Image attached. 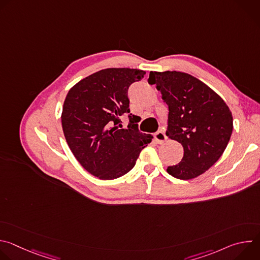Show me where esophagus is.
<instances>
[{"instance_id":"esophagus-1","label":"esophagus","mask_w":260,"mask_h":260,"mask_svg":"<svg viewBox=\"0 0 260 260\" xmlns=\"http://www.w3.org/2000/svg\"><path fill=\"white\" fill-rule=\"evenodd\" d=\"M155 140H156V142L158 143V144H162L166 140H167V136H166V134H165V132L164 131H158L156 134H155Z\"/></svg>"}]
</instances>
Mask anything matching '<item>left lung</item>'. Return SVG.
Instances as JSON below:
<instances>
[{"label": "left lung", "instance_id": "obj_1", "mask_svg": "<svg viewBox=\"0 0 260 260\" xmlns=\"http://www.w3.org/2000/svg\"><path fill=\"white\" fill-rule=\"evenodd\" d=\"M169 106L167 136L182 144L181 161L167 172L181 180L193 179L209 170L224 152L233 133L229 106L214 90L187 73L150 72Z\"/></svg>", "mask_w": 260, "mask_h": 260}]
</instances>
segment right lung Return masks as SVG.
<instances>
[{"label":"right lung","mask_w":260,"mask_h":260,"mask_svg":"<svg viewBox=\"0 0 260 260\" xmlns=\"http://www.w3.org/2000/svg\"><path fill=\"white\" fill-rule=\"evenodd\" d=\"M145 71L127 68L101 70L68 92L61 113L64 138L74 156L91 175L113 180L128 173L152 137L138 128L139 116L129 110L128 87ZM128 114L127 129L119 117Z\"/></svg>","instance_id":"add662e5"}]
</instances>
